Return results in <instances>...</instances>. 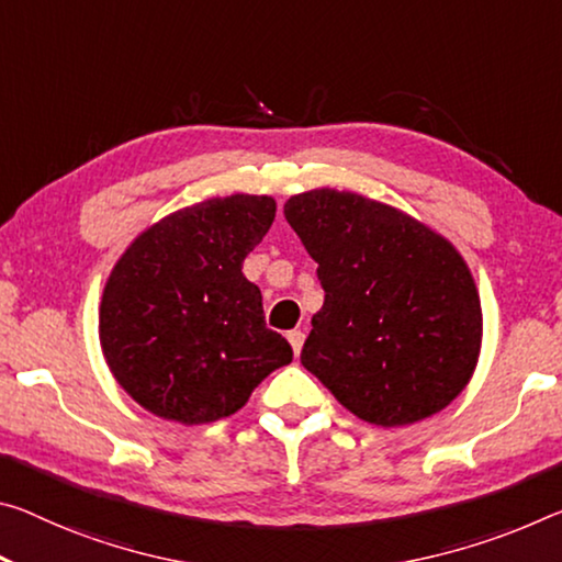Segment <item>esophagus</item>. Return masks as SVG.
<instances>
[{"mask_svg":"<svg viewBox=\"0 0 562 562\" xmlns=\"http://www.w3.org/2000/svg\"><path fill=\"white\" fill-rule=\"evenodd\" d=\"M288 340H290V345H292V350H295V355H300L302 345H305V333H302V329H290Z\"/></svg>","mask_w":562,"mask_h":562,"instance_id":"esophagus-1","label":"esophagus"}]
</instances>
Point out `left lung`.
<instances>
[{"instance_id": "8db88e82", "label": "left lung", "mask_w": 562, "mask_h": 562, "mask_svg": "<svg viewBox=\"0 0 562 562\" xmlns=\"http://www.w3.org/2000/svg\"><path fill=\"white\" fill-rule=\"evenodd\" d=\"M284 217L325 290L300 362L362 420L409 425L438 413L473 375L483 315L448 239L352 192L290 198Z\"/></svg>"}]
</instances>
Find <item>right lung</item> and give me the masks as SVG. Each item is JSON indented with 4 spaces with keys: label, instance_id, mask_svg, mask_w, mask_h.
<instances>
[{
    "label": "right lung",
    "instance_id": "right-lung-1",
    "mask_svg": "<svg viewBox=\"0 0 562 562\" xmlns=\"http://www.w3.org/2000/svg\"><path fill=\"white\" fill-rule=\"evenodd\" d=\"M274 200L233 194L175 212L142 233L106 280L100 340L137 403L165 420L215 423L243 407L292 347L267 327L243 262Z\"/></svg>",
    "mask_w": 562,
    "mask_h": 562
}]
</instances>
